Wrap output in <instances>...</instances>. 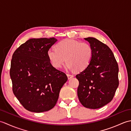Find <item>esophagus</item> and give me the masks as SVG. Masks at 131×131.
Instances as JSON below:
<instances>
[{"instance_id":"esophagus-1","label":"esophagus","mask_w":131,"mask_h":131,"mask_svg":"<svg viewBox=\"0 0 131 131\" xmlns=\"http://www.w3.org/2000/svg\"><path fill=\"white\" fill-rule=\"evenodd\" d=\"M67 77L68 78V79H70L72 78H73V77H74V75H71V74H67Z\"/></svg>"}]
</instances>
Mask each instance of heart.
Here are the masks:
<instances>
[{
    "mask_svg": "<svg viewBox=\"0 0 131 131\" xmlns=\"http://www.w3.org/2000/svg\"><path fill=\"white\" fill-rule=\"evenodd\" d=\"M47 56L56 68H60L66 60L67 68L81 71L87 68L93 56V49L90 44L73 39H66L60 41L56 46V49L51 48Z\"/></svg>",
    "mask_w": 131,
    "mask_h": 131,
    "instance_id": "obj_1",
    "label": "heart"
}]
</instances>
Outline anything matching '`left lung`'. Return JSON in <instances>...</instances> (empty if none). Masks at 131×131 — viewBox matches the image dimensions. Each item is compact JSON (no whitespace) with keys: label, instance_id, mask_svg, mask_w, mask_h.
I'll return each mask as SVG.
<instances>
[{"label":"left lung","instance_id":"left-lung-1","mask_svg":"<svg viewBox=\"0 0 131 131\" xmlns=\"http://www.w3.org/2000/svg\"><path fill=\"white\" fill-rule=\"evenodd\" d=\"M84 39L92 48L93 56L88 67L76 75L77 93L83 106L96 109L113 100L119 85V68L109 47L94 38Z\"/></svg>","mask_w":131,"mask_h":131}]
</instances>
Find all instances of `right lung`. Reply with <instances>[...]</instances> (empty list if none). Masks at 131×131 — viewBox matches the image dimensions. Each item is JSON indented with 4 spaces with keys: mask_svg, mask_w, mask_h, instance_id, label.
Returning <instances> with one entry per match:
<instances>
[{
    "mask_svg": "<svg viewBox=\"0 0 131 131\" xmlns=\"http://www.w3.org/2000/svg\"><path fill=\"white\" fill-rule=\"evenodd\" d=\"M57 41L54 38L30 39L13 54L10 77L13 93L30 112L52 109L68 80L65 73L52 65L47 56Z\"/></svg>",
    "mask_w": 131,
    "mask_h": 131,
    "instance_id": "obj_1",
    "label": "right lung"
}]
</instances>
